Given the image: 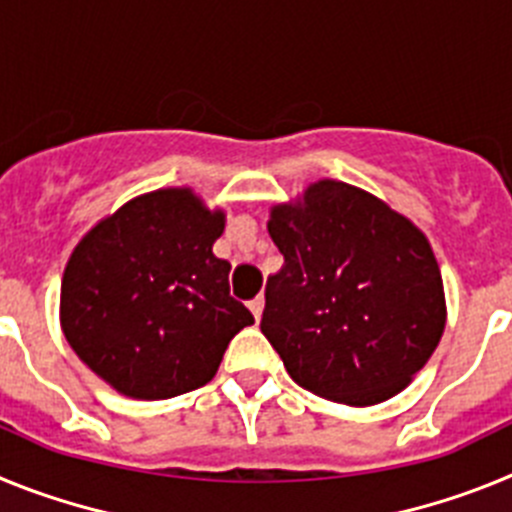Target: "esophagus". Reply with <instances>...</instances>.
I'll return each mask as SVG.
<instances>
[{
    "instance_id": "obj_1",
    "label": "esophagus",
    "mask_w": 512,
    "mask_h": 512,
    "mask_svg": "<svg viewBox=\"0 0 512 512\" xmlns=\"http://www.w3.org/2000/svg\"><path fill=\"white\" fill-rule=\"evenodd\" d=\"M248 307H251L253 318L259 320L261 312H264V297H256V300H251V302H248Z\"/></svg>"
}]
</instances>
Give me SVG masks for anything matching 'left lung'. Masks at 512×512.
<instances>
[{"instance_id": "8db88e82", "label": "left lung", "mask_w": 512, "mask_h": 512, "mask_svg": "<svg viewBox=\"0 0 512 512\" xmlns=\"http://www.w3.org/2000/svg\"><path fill=\"white\" fill-rule=\"evenodd\" d=\"M269 235L284 266L266 279L261 333L289 377L354 408L405 390L446 325L428 238L374 194L333 179L271 207Z\"/></svg>"}]
</instances>
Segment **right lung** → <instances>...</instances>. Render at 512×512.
<instances>
[{"mask_svg": "<svg viewBox=\"0 0 512 512\" xmlns=\"http://www.w3.org/2000/svg\"><path fill=\"white\" fill-rule=\"evenodd\" d=\"M225 212L192 189H156L104 217L71 253L61 328L120 395L166 400L215 377L230 338L253 323L230 297V264L212 243Z\"/></svg>", "mask_w": 512, "mask_h": 512, "instance_id": "obj_1", "label": "right lung"}]
</instances>
